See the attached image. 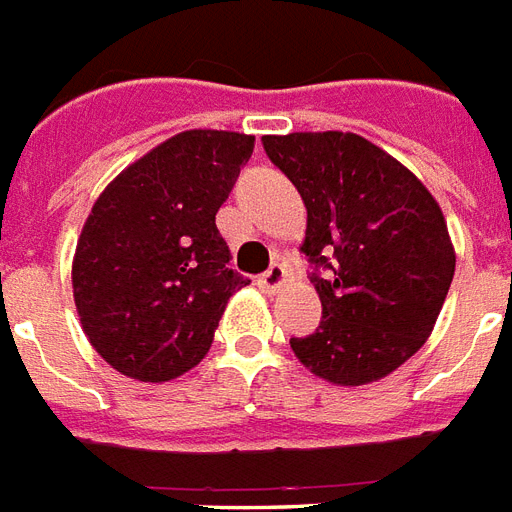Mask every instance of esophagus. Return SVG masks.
<instances>
[{"label":"esophagus","instance_id":"1","mask_svg":"<svg viewBox=\"0 0 512 512\" xmlns=\"http://www.w3.org/2000/svg\"><path fill=\"white\" fill-rule=\"evenodd\" d=\"M285 282V267L282 264H272V267L259 277V285L264 290H280Z\"/></svg>","mask_w":512,"mask_h":512}]
</instances>
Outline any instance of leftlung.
<instances>
[{"instance_id":"1","label":"left lung","mask_w":512,"mask_h":512,"mask_svg":"<svg viewBox=\"0 0 512 512\" xmlns=\"http://www.w3.org/2000/svg\"><path fill=\"white\" fill-rule=\"evenodd\" d=\"M269 161L306 206L322 322L290 338L298 362L338 386L386 378L428 341L455 277L439 203L407 166L351 132L267 134Z\"/></svg>"}]
</instances>
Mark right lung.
I'll list each match as a JSON object with an SVG mask.
<instances>
[{
    "instance_id": "1",
    "label": "right lung",
    "mask_w": 512,
    "mask_h": 512,
    "mask_svg": "<svg viewBox=\"0 0 512 512\" xmlns=\"http://www.w3.org/2000/svg\"><path fill=\"white\" fill-rule=\"evenodd\" d=\"M251 134L190 129L134 161L94 200L73 256V301L94 351L126 378L163 383L206 357L235 290L216 211Z\"/></svg>"
}]
</instances>
